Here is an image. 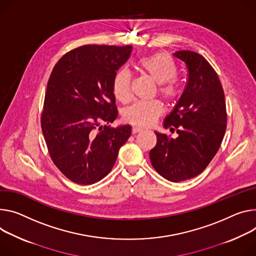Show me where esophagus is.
<instances>
[{
	"instance_id": "34e87169",
	"label": "esophagus",
	"mask_w": 256,
	"mask_h": 256,
	"mask_svg": "<svg viewBox=\"0 0 256 256\" xmlns=\"http://www.w3.org/2000/svg\"><path fill=\"white\" fill-rule=\"evenodd\" d=\"M142 130H143V128H138V126H134V128H132V134L140 132H142Z\"/></svg>"
}]
</instances>
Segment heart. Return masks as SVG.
<instances>
[{"mask_svg":"<svg viewBox=\"0 0 256 256\" xmlns=\"http://www.w3.org/2000/svg\"><path fill=\"white\" fill-rule=\"evenodd\" d=\"M136 67L142 74L157 84L158 95L166 101H172L178 95L174 78L178 68L170 56L166 53H155L136 61ZM113 92L120 102H128L130 98V76L126 69H120L113 78ZM162 114L160 103L136 102L128 107L124 114L126 122L138 126H150Z\"/></svg>","mask_w":256,"mask_h":256,"instance_id":"1","label":"heart"}]
</instances>
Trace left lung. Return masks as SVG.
Segmentation results:
<instances>
[{"label": "left lung", "instance_id": "1", "mask_svg": "<svg viewBox=\"0 0 256 256\" xmlns=\"http://www.w3.org/2000/svg\"><path fill=\"white\" fill-rule=\"evenodd\" d=\"M174 56L186 64L188 80L164 126L176 128L178 136L155 132L157 143L149 156L160 176L178 182L197 176L212 160L226 132V111L222 84L206 59L192 51Z\"/></svg>", "mask_w": 256, "mask_h": 256}]
</instances>
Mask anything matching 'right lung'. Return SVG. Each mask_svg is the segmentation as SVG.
<instances>
[{
	"label": "right lung",
	"instance_id": "1",
	"mask_svg": "<svg viewBox=\"0 0 256 256\" xmlns=\"http://www.w3.org/2000/svg\"><path fill=\"white\" fill-rule=\"evenodd\" d=\"M132 50V46H82L53 68L42 130L55 166L74 182L92 184L105 178L132 134L130 124L108 126L118 114L113 78Z\"/></svg>",
	"mask_w": 256,
	"mask_h": 256
}]
</instances>
